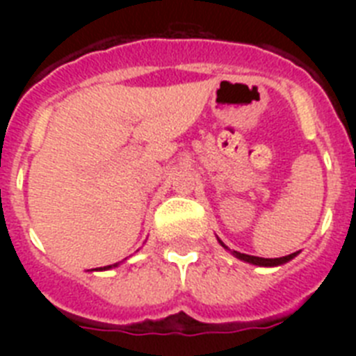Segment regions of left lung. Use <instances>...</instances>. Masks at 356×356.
Listing matches in <instances>:
<instances>
[{
    "label": "left lung",
    "instance_id": "left-lung-1",
    "mask_svg": "<svg viewBox=\"0 0 356 356\" xmlns=\"http://www.w3.org/2000/svg\"><path fill=\"white\" fill-rule=\"evenodd\" d=\"M221 244H222V242H221ZM234 253L237 254L241 260H244V262L254 264V266H280V264H284V262H287V260L292 259V254H289V257H282V259H262V257H253V254L237 253V251H234Z\"/></svg>",
    "mask_w": 356,
    "mask_h": 356
}]
</instances>
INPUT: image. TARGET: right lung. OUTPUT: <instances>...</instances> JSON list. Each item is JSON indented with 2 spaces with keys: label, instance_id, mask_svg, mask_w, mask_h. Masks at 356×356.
Wrapping results in <instances>:
<instances>
[{
  "label": "right lung",
  "instance_id": "add662e5",
  "mask_svg": "<svg viewBox=\"0 0 356 356\" xmlns=\"http://www.w3.org/2000/svg\"><path fill=\"white\" fill-rule=\"evenodd\" d=\"M108 267H110V266H106V267H105V269H108Z\"/></svg>",
  "mask_w": 356,
  "mask_h": 356
}]
</instances>
